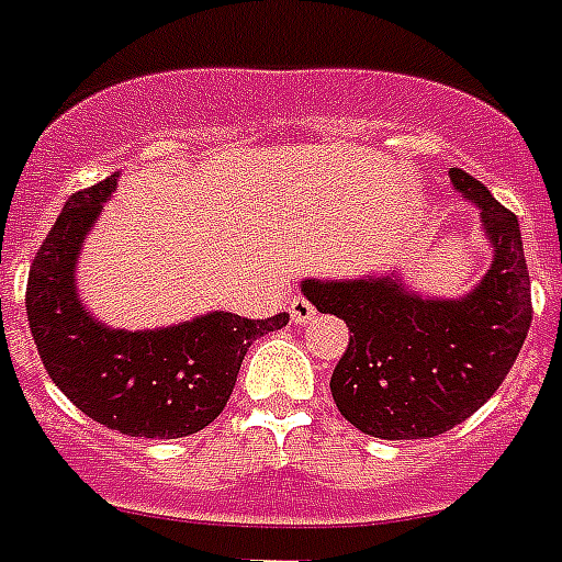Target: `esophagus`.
I'll return each mask as SVG.
<instances>
[{
  "label": "esophagus",
  "instance_id": "esophagus-1",
  "mask_svg": "<svg viewBox=\"0 0 562 562\" xmlns=\"http://www.w3.org/2000/svg\"><path fill=\"white\" fill-rule=\"evenodd\" d=\"M290 316H293L295 325H307L310 318L316 316V307H313L304 295H293V299H290Z\"/></svg>",
  "mask_w": 562,
  "mask_h": 562
}]
</instances>
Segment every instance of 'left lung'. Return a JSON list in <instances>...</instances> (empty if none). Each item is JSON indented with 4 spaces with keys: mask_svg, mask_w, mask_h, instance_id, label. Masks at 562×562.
<instances>
[{
    "mask_svg": "<svg viewBox=\"0 0 562 562\" xmlns=\"http://www.w3.org/2000/svg\"><path fill=\"white\" fill-rule=\"evenodd\" d=\"M456 191L482 209L493 263L459 302H426L389 278L304 281L318 313L345 318L348 351L330 376L336 408L385 441L435 438L479 412L505 383L531 327V278L516 214L467 170Z\"/></svg>",
    "mask_w": 562,
    "mask_h": 562,
    "instance_id": "left-lung-1",
    "label": "left lung"
}]
</instances>
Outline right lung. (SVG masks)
I'll list each match as a JSON object with an SVG mask.
<instances>
[{
    "label": "right lung",
    "mask_w": 562,
    "mask_h": 562,
    "mask_svg": "<svg viewBox=\"0 0 562 562\" xmlns=\"http://www.w3.org/2000/svg\"><path fill=\"white\" fill-rule=\"evenodd\" d=\"M112 188L106 177L71 194L40 244L25 286L31 334L54 385L83 415L133 438H186L223 412L252 339L290 313H209L147 334L98 325L75 295V258Z\"/></svg>",
    "instance_id": "obj_1"
}]
</instances>
